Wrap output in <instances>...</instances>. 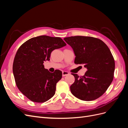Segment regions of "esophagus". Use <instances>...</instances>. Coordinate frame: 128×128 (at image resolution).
Returning a JSON list of instances; mask_svg holds the SVG:
<instances>
[{
    "label": "esophagus",
    "instance_id": "esophagus-1",
    "mask_svg": "<svg viewBox=\"0 0 128 128\" xmlns=\"http://www.w3.org/2000/svg\"><path fill=\"white\" fill-rule=\"evenodd\" d=\"M69 74V73L68 72H66V71H63L62 72V76H67Z\"/></svg>",
    "mask_w": 128,
    "mask_h": 128
}]
</instances>
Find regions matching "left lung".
Wrapping results in <instances>:
<instances>
[{"instance_id": "obj_1", "label": "left lung", "mask_w": 128, "mask_h": 128, "mask_svg": "<svg viewBox=\"0 0 128 128\" xmlns=\"http://www.w3.org/2000/svg\"><path fill=\"white\" fill-rule=\"evenodd\" d=\"M76 56L74 63L83 64L87 70L83 76L72 74L75 82L70 86L72 94L84 101H91L106 91L114 78L115 61L107 45L98 38L72 36L64 38Z\"/></svg>"}]
</instances>
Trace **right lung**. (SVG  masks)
Here are the masks:
<instances>
[{
    "mask_svg": "<svg viewBox=\"0 0 128 128\" xmlns=\"http://www.w3.org/2000/svg\"><path fill=\"white\" fill-rule=\"evenodd\" d=\"M66 45L60 37L40 36L30 38L18 48L15 54L13 72L16 86L31 101L44 102L54 95L62 72H50L44 61L50 60L54 50Z\"/></svg>",
    "mask_w": 128,
    "mask_h": 128,
    "instance_id": "right-lung-1",
    "label": "right lung"
}]
</instances>
